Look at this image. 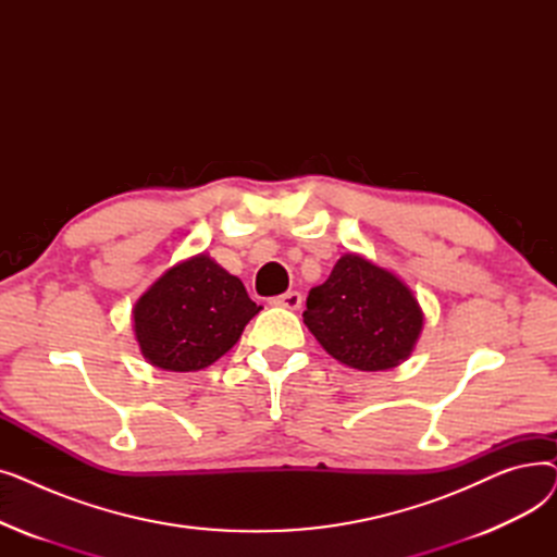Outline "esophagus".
Here are the masks:
<instances>
[{
	"instance_id": "obj_1",
	"label": "esophagus",
	"mask_w": 557,
	"mask_h": 557,
	"mask_svg": "<svg viewBox=\"0 0 557 557\" xmlns=\"http://www.w3.org/2000/svg\"><path fill=\"white\" fill-rule=\"evenodd\" d=\"M271 305L284 307V309H300L302 294H300V290H286V294L271 298Z\"/></svg>"
}]
</instances>
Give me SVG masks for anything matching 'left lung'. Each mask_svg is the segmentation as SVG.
<instances>
[{"instance_id":"1","label":"left lung","mask_w":557,"mask_h":557,"mask_svg":"<svg viewBox=\"0 0 557 557\" xmlns=\"http://www.w3.org/2000/svg\"><path fill=\"white\" fill-rule=\"evenodd\" d=\"M302 318L336 361L363 372L399 366L424 320L408 286L359 255H343L332 275L309 290Z\"/></svg>"}]
</instances>
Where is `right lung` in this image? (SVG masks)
<instances>
[{
	"label": "right lung",
	"instance_id": "obj_1",
	"mask_svg": "<svg viewBox=\"0 0 557 557\" xmlns=\"http://www.w3.org/2000/svg\"><path fill=\"white\" fill-rule=\"evenodd\" d=\"M239 277L208 255L175 263L135 305L141 355L171 372L212 366L259 313Z\"/></svg>",
	"mask_w": 557,
	"mask_h": 557
}]
</instances>
